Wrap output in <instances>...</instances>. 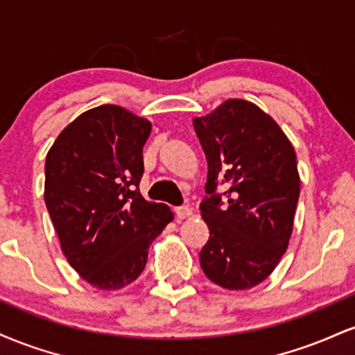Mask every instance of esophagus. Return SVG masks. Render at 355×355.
Listing matches in <instances>:
<instances>
[{
	"label": "esophagus",
	"mask_w": 355,
	"mask_h": 355,
	"mask_svg": "<svg viewBox=\"0 0 355 355\" xmlns=\"http://www.w3.org/2000/svg\"><path fill=\"white\" fill-rule=\"evenodd\" d=\"M177 215L178 218H189L193 215V209H191L190 205H180L177 207Z\"/></svg>",
	"instance_id": "esophagus-1"
}]
</instances>
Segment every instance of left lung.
<instances>
[{
  "mask_svg": "<svg viewBox=\"0 0 355 355\" xmlns=\"http://www.w3.org/2000/svg\"><path fill=\"white\" fill-rule=\"evenodd\" d=\"M193 126L209 164L200 211L210 237L200 267L223 288L255 287L279 266L294 227L300 191L294 146L245 100H227Z\"/></svg>",
  "mask_w": 355,
  "mask_h": 355,
  "instance_id": "1",
  "label": "left lung"
}]
</instances>
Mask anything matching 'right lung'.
Here are the masks:
<instances>
[{"mask_svg":"<svg viewBox=\"0 0 355 355\" xmlns=\"http://www.w3.org/2000/svg\"><path fill=\"white\" fill-rule=\"evenodd\" d=\"M152 123L116 105L81 113L60 133L44 164V202L61 250L103 291L132 284L172 211L146 202L144 145Z\"/></svg>","mask_w":355,"mask_h":355,"instance_id":"obj_1","label":"right lung"}]
</instances>
